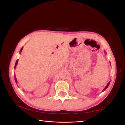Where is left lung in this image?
<instances>
[{
    "label": "left lung",
    "mask_w": 125,
    "mask_h": 125,
    "mask_svg": "<svg viewBox=\"0 0 125 125\" xmlns=\"http://www.w3.org/2000/svg\"><path fill=\"white\" fill-rule=\"evenodd\" d=\"M110 81L108 83H107V84L106 85V86H105V87L104 89V90H103V92H104V90L107 88V87H108V86H109V84H110Z\"/></svg>",
    "instance_id": "left-lung-1"
}]
</instances>
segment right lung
I'll list each match as a JSON object with an SVG mask.
<instances>
[{"instance_id":"right-lung-1","label":"right lung","mask_w":125,"mask_h":125,"mask_svg":"<svg viewBox=\"0 0 125 125\" xmlns=\"http://www.w3.org/2000/svg\"><path fill=\"white\" fill-rule=\"evenodd\" d=\"M23 47H22V48H21V49L20 52V53H21V51H22V50H23ZM18 61H19V60L18 59V60H17V61H16V62H15V66H14V69H15V68H16V66H17V64H18ZM14 79H15V82H16V83H17V80H16V76H15V73H14Z\"/></svg>"}]
</instances>
